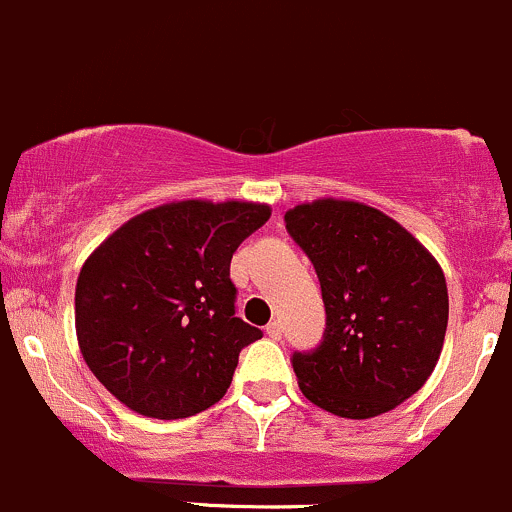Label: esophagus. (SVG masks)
<instances>
[{"label": "esophagus", "instance_id": "esophagus-1", "mask_svg": "<svg viewBox=\"0 0 512 512\" xmlns=\"http://www.w3.org/2000/svg\"><path fill=\"white\" fill-rule=\"evenodd\" d=\"M266 335L271 337V340H281V335H283L281 323H278V320H273V323H268V325H266Z\"/></svg>", "mask_w": 512, "mask_h": 512}]
</instances>
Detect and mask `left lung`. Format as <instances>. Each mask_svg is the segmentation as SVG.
I'll list each match as a JSON object with an SVG mask.
<instances>
[{
	"label": "left lung",
	"mask_w": 512,
	"mask_h": 512,
	"mask_svg": "<svg viewBox=\"0 0 512 512\" xmlns=\"http://www.w3.org/2000/svg\"><path fill=\"white\" fill-rule=\"evenodd\" d=\"M283 219L325 303L320 345L291 357L300 392L345 419L389 412L439 362L449 323L444 271L404 226L365 204L318 199Z\"/></svg>",
	"instance_id": "8db88e82"
}]
</instances>
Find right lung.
<instances>
[{"label":"right lung","instance_id":"obj_1","mask_svg":"<svg viewBox=\"0 0 512 512\" xmlns=\"http://www.w3.org/2000/svg\"><path fill=\"white\" fill-rule=\"evenodd\" d=\"M271 217L266 204L189 202L142 212L83 263V360L125 407L184 419L217 404L239 352L263 333L236 318L231 256Z\"/></svg>","mask_w":512,"mask_h":512}]
</instances>
